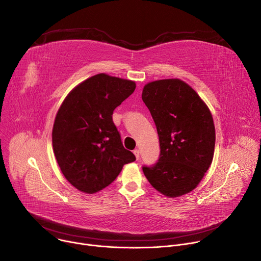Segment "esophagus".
<instances>
[{"mask_svg":"<svg viewBox=\"0 0 261 261\" xmlns=\"http://www.w3.org/2000/svg\"><path fill=\"white\" fill-rule=\"evenodd\" d=\"M133 153H134V155H135L136 159L138 160V159H139V150H137V148H136V150H134V151H133Z\"/></svg>","mask_w":261,"mask_h":261,"instance_id":"esophagus-1","label":"esophagus"}]
</instances>
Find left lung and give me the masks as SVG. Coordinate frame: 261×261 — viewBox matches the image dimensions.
I'll return each mask as SVG.
<instances>
[{
  "label": "left lung",
  "instance_id": "obj_1",
  "mask_svg": "<svg viewBox=\"0 0 261 261\" xmlns=\"http://www.w3.org/2000/svg\"><path fill=\"white\" fill-rule=\"evenodd\" d=\"M141 97L160 142L158 162L142 166L143 173L165 196L187 194L196 188L213 161L216 134L211 111L180 80L147 84Z\"/></svg>",
  "mask_w": 261,
  "mask_h": 261
}]
</instances>
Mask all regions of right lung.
Segmentation results:
<instances>
[{
	"instance_id": "1",
	"label": "right lung",
	"mask_w": 261,
	"mask_h": 261,
	"mask_svg": "<svg viewBox=\"0 0 261 261\" xmlns=\"http://www.w3.org/2000/svg\"><path fill=\"white\" fill-rule=\"evenodd\" d=\"M135 83L100 73L74 88L62 103L53 128V147L67 180L93 194L113 182L135 161L122 143L114 110L135 90Z\"/></svg>"
}]
</instances>
